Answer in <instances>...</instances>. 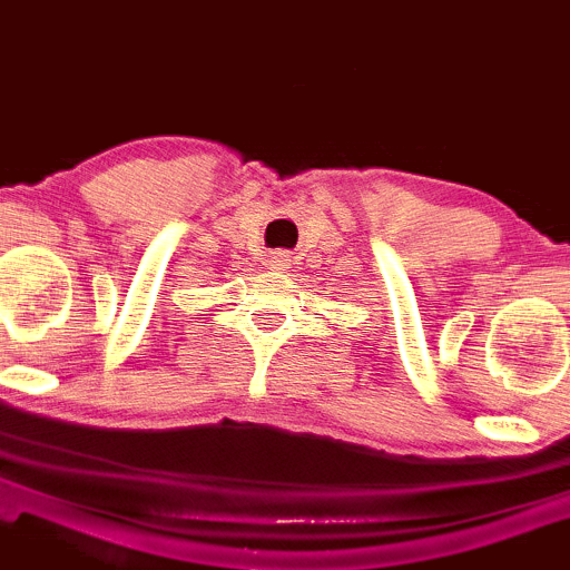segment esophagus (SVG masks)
I'll return each instance as SVG.
<instances>
[{
    "mask_svg": "<svg viewBox=\"0 0 570 570\" xmlns=\"http://www.w3.org/2000/svg\"><path fill=\"white\" fill-rule=\"evenodd\" d=\"M276 265H284V263H276Z\"/></svg>",
    "mask_w": 570,
    "mask_h": 570,
    "instance_id": "34e87169",
    "label": "esophagus"
}]
</instances>
